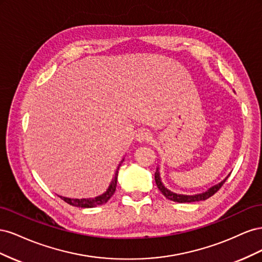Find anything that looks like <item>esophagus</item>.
Instances as JSON below:
<instances>
[{"mask_svg":"<svg viewBox=\"0 0 262 262\" xmlns=\"http://www.w3.org/2000/svg\"><path fill=\"white\" fill-rule=\"evenodd\" d=\"M136 139L138 142H145V141H148L150 139V133L146 130H140L138 131L137 136H136Z\"/></svg>","mask_w":262,"mask_h":262,"instance_id":"esophagus-1","label":"esophagus"}]
</instances>
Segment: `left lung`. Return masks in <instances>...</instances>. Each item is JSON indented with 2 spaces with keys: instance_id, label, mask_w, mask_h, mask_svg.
<instances>
[{
  "instance_id": "left-lung-1",
  "label": "left lung",
  "mask_w": 262,
  "mask_h": 262,
  "mask_svg": "<svg viewBox=\"0 0 262 262\" xmlns=\"http://www.w3.org/2000/svg\"><path fill=\"white\" fill-rule=\"evenodd\" d=\"M229 176V175H228ZM228 176L224 179L222 180L220 184L215 185L211 187L210 189H208L205 192L199 193V194H193V195H188V194H179V193H175L170 191L167 188H166L163 182L161 180V175H160V168H157L155 171V182L157 185V188L160 189V191L167 198V199L171 200V201H175L178 203H190V202H196V201H203V200H207L209 199L210 196H212L214 193L217 192L219 190L221 189V187L224 185V182L226 181V179L228 178Z\"/></svg>"
}]
</instances>
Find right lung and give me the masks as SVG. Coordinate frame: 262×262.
Masks as SVG:
<instances>
[{
	"label": "right lung",
	"mask_w": 262,
	"mask_h": 262,
	"mask_svg": "<svg viewBox=\"0 0 262 262\" xmlns=\"http://www.w3.org/2000/svg\"><path fill=\"white\" fill-rule=\"evenodd\" d=\"M124 161V158H122V161L119 164L118 168L115 172V177L113 178L112 182L107 189V191H105L102 194L95 196V198H87V199H71V198H66V196H60L63 201H66L70 205H73V207L77 208H95L97 205H101L106 203L110 198L113 196V194L116 191V187H117V178H118V170L120 168L121 163Z\"/></svg>",
	"instance_id": "right-lung-1"
}]
</instances>
